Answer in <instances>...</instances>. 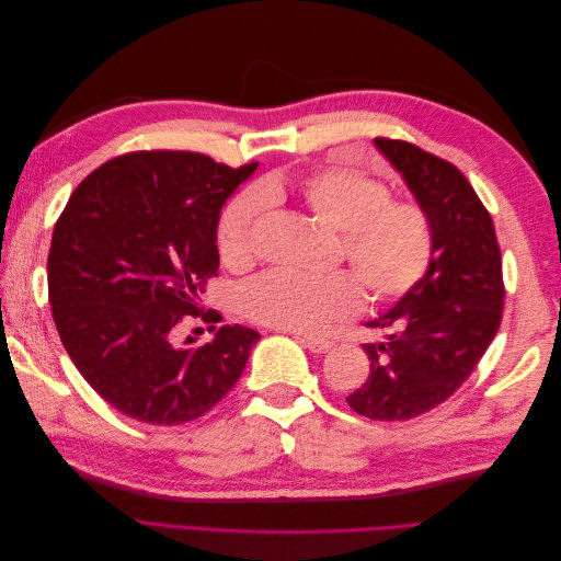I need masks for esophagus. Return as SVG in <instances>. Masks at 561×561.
Here are the masks:
<instances>
[{
  "label": "esophagus",
  "instance_id": "1",
  "mask_svg": "<svg viewBox=\"0 0 561 561\" xmlns=\"http://www.w3.org/2000/svg\"><path fill=\"white\" fill-rule=\"evenodd\" d=\"M297 339L299 342L307 346L311 353H328L330 348H332V342L330 339H320V336H299L297 334Z\"/></svg>",
  "mask_w": 561,
  "mask_h": 561
}]
</instances>
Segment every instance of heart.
I'll use <instances>...</instances> for the list:
<instances>
[{
    "label": "heart",
    "instance_id": "obj_1",
    "mask_svg": "<svg viewBox=\"0 0 561 561\" xmlns=\"http://www.w3.org/2000/svg\"><path fill=\"white\" fill-rule=\"evenodd\" d=\"M290 194L322 225L339 231L336 262H348L353 276L348 271H268L241 290V309L254 322L316 334L358 313L360 284L369 301L388 304L407 297L426 278L435 257L428 210L419 201L393 198L383 180L348 165H320L297 178L271 175L262 190L252 186L236 194L217 222V250L227 266L245 268L254 262L268 201Z\"/></svg>",
    "mask_w": 561,
    "mask_h": 561
}]
</instances>
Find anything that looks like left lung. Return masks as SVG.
Returning a JSON list of instances; mask_svg holds the SVG:
<instances>
[{
    "label": "left lung",
    "instance_id": "obj_1",
    "mask_svg": "<svg viewBox=\"0 0 561 561\" xmlns=\"http://www.w3.org/2000/svg\"><path fill=\"white\" fill-rule=\"evenodd\" d=\"M435 229V257L416 290L369 328H393L365 344L369 377L346 402L375 421H407L451 398L494 342L503 318V262L494 222L466 175L404 140L377 138Z\"/></svg>",
    "mask_w": 561,
    "mask_h": 561
}]
</instances>
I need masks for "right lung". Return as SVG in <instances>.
<instances>
[{"label":"right lung","mask_w":561,"mask_h":561,"mask_svg":"<svg viewBox=\"0 0 561 561\" xmlns=\"http://www.w3.org/2000/svg\"><path fill=\"white\" fill-rule=\"evenodd\" d=\"M257 163L231 168L196 151L116 157L72 192L48 250V301L81 377L114 410L157 426L210 412L241 379L260 334L222 325L210 344H178L217 276L225 201ZM215 330V325H213Z\"/></svg>","instance_id":"right-lung-1"}]
</instances>
